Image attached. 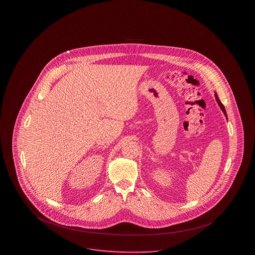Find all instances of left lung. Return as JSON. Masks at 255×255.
<instances>
[{
    "label": "left lung",
    "mask_w": 255,
    "mask_h": 255,
    "mask_svg": "<svg viewBox=\"0 0 255 255\" xmlns=\"http://www.w3.org/2000/svg\"><path fill=\"white\" fill-rule=\"evenodd\" d=\"M215 97H216V101H217V103H218L219 106H220V108L221 110L224 112V114H225V116L227 117V113H226V110H225V107H224V105L222 104V102L220 101V99H219L218 95L217 94H215Z\"/></svg>",
    "instance_id": "obj_1"
}]
</instances>
